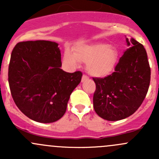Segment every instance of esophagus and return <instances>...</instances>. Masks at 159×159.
Wrapping results in <instances>:
<instances>
[{
	"label": "esophagus",
	"instance_id": "1",
	"mask_svg": "<svg viewBox=\"0 0 159 159\" xmlns=\"http://www.w3.org/2000/svg\"><path fill=\"white\" fill-rule=\"evenodd\" d=\"M89 78L87 76V75H82V78H81V81H82V82H84V81H87V80H89Z\"/></svg>",
	"mask_w": 159,
	"mask_h": 159
}]
</instances>
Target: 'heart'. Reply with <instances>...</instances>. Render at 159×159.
I'll return each instance as SVG.
<instances>
[{
  "instance_id": "1",
  "label": "heart",
  "mask_w": 159,
  "mask_h": 159,
  "mask_svg": "<svg viewBox=\"0 0 159 159\" xmlns=\"http://www.w3.org/2000/svg\"><path fill=\"white\" fill-rule=\"evenodd\" d=\"M64 61L71 66L76 65L78 61L86 63V70L90 75L104 78L115 70L118 64V51L115 47L105 43L81 45L74 49L73 54L66 51Z\"/></svg>"
}]
</instances>
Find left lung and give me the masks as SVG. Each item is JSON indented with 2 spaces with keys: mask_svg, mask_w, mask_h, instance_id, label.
Returning a JSON list of instances; mask_svg holds the SVG:
<instances>
[{
  "mask_svg": "<svg viewBox=\"0 0 159 159\" xmlns=\"http://www.w3.org/2000/svg\"><path fill=\"white\" fill-rule=\"evenodd\" d=\"M124 52L111 75L93 78L96 90L93 105L98 116L118 121L134 114L143 102L149 88L151 69L145 48L134 38H126Z\"/></svg>",
  "mask_w": 159,
  "mask_h": 159,
  "instance_id": "obj_1",
  "label": "left lung"
}]
</instances>
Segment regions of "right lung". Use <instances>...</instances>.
Segmentation results:
<instances>
[{
	"instance_id": "right-lung-1",
	"label": "right lung",
	"mask_w": 159,
	"mask_h": 159,
	"mask_svg": "<svg viewBox=\"0 0 159 159\" xmlns=\"http://www.w3.org/2000/svg\"><path fill=\"white\" fill-rule=\"evenodd\" d=\"M58 44L49 41L17 43L11 52L8 82L14 103L27 117L41 123L60 119L82 73L61 69Z\"/></svg>"
}]
</instances>
